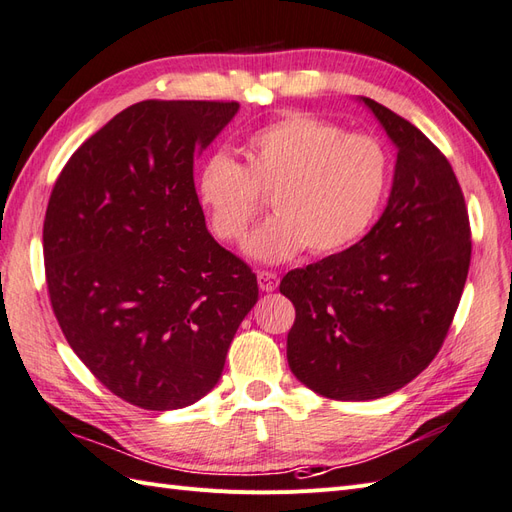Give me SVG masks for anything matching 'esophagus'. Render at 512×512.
<instances>
[{
  "label": "esophagus",
  "mask_w": 512,
  "mask_h": 512,
  "mask_svg": "<svg viewBox=\"0 0 512 512\" xmlns=\"http://www.w3.org/2000/svg\"><path fill=\"white\" fill-rule=\"evenodd\" d=\"M258 286L267 293L276 291L278 289V276L273 271H258Z\"/></svg>",
  "instance_id": "esophagus-1"
}]
</instances>
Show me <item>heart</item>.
Masks as SVG:
<instances>
[{
    "label": "heart",
    "mask_w": 512,
    "mask_h": 512,
    "mask_svg": "<svg viewBox=\"0 0 512 512\" xmlns=\"http://www.w3.org/2000/svg\"><path fill=\"white\" fill-rule=\"evenodd\" d=\"M245 162L215 154L199 171L197 199L219 241H241L271 195L273 217L245 254L278 265L308 247L332 256L369 232L389 191L391 158L369 134H345L310 115H286L249 136Z\"/></svg>",
    "instance_id": "heart-1"
}]
</instances>
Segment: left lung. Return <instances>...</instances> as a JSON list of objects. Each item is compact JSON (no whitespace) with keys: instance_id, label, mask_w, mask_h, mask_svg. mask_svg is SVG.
<instances>
[{"instance_id":"left-lung-1","label":"left lung","mask_w":512,"mask_h":512,"mask_svg":"<svg viewBox=\"0 0 512 512\" xmlns=\"http://www.w3.org/2000/svg\"><path fill=\"white\" fill-rule=\"evenodd\" d=\"M358 99L397 147L389 202L356 245L280 282L295 306L286 339L293 376L343 402L378 400L432 363L471 260L465 197L450 162L413 123Z\"/></svg>"}]
</instances>
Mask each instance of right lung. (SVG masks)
<instances>
[{"mask_svg": "<svg viewBox=\"0 0 512 512\" xmlns=\"http://www.w3.org/2000/svg\"><path fill=\"white\" fill-rule=\"evenodd\" d=\"M236 102L147 99L86 139L43 223L47 291L71 350L145 410L191 406L219 382L258 282L206 228L193 160Z\"/></svg>", "mask_w": 512, "mask_h": 512, "instance_id": "obj_1", "label": "right lung"}]
</instances>
